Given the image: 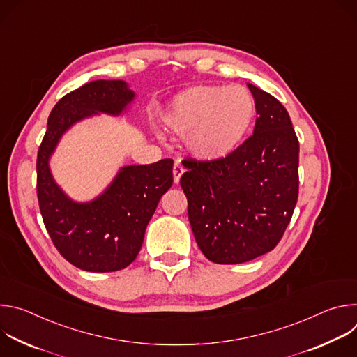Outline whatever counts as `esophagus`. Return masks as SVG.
I'll use <instances>...</instances> for the list:
<instances>
[{
  "mask_svg": "<svg viewBox=\"0 0 357 357\" xmlns=\"http://www.w3.org/2000/svg\"><path fill=\"white\" fill-rule=\"evenodd\" d=\"M174 182L175 183H178L179 182V179H181V176H182V174H183V167H182V164H181V161L179 160H176L175 161V164H174Z\"/></svg>",
  "mask_w": 357,
  "mask_h": 357,
  "instance_id": "esophagus-1",
  "label": "esophagus"
}]
</instances>
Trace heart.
<instances>
[{"label":"heart","mask_w":357,"mask_h":357,"mask_svg":"<svg viewBox=\"0 0 357 357\" xmlns=\"http://www.w3.org/2000/svg\"><path fill=\"white\" fill-rule=\"evenodd\" d=\"M256 103L241 86H193L176 94L162 123L175 134H186V145L202 160L229 155L245 137Z\"/></svg>","instance_id":"b5f03b06"}]
</instances>
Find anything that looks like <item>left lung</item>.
Wrapping results in <instances>:
<instances>
[{
    "label": "left lung",
    "instance_id": "8db88e82",
    "mask_svg": "<svg viewBox=\"0 0 357 357\" xmlns=\"http://www.w3.org/2000/svg\"><path fill=\"white\" fill-rule=\"evenodd\" d=\"M259 114L250 135L225 158L186 161L181 186L205 257L240 264L271 251L298 200L299 142L285 107L248 84Z\"/></svg>",
    "mask_w": 357,
    "mask_h": 357
}]
</instances>
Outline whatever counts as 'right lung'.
Returning a JSON list of instances; mask_svg holds the SVG:
<instances>
[{
    "mask_svg": "<svg viewBox=\"0 0 357 357\" xmlns=\"http://www.w3.org/2000/svg\"><path fill=\"white\" fill-rule=\"evenodd\" d=\"M134 96L123 80H94L68 93L50 112L38 149L36 193L45 227L62 257L84 271H119L135 260L146 225L172 186L174 161L124 167L98 197L77 203L54 181L49 158L75 123L97 113L119 116Z\"/></svg>",
    "mask_w": 357,
    "mask_h": 357,
    "instance_id": "1",
    "label": "right lung"
}]
</instances>
